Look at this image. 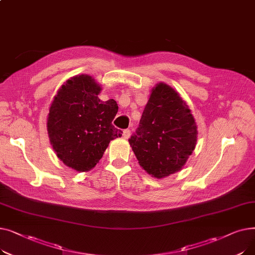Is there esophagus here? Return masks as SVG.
Returning a JSON list of instances; mask_svg holds the SVG:
<instances>
[{"label":"esophagus","instance_id":"obj_1","mask_svg":"<svg viewBox=\"0 0 255 255\" xmlns=\"http://www.w3.org/2000/svg\"><path fill=\"white\" fill-rule=\"evenodd\" d=\"M123 137L126 138V139L130 137V130H129V129H125V130L123 131Z\"/></svg>","mask_w":255,"mask_h":255}]
</instances>
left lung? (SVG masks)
<instances>
[{
  "label": "left lung",
  "instance_id": "1",
  "mask_svg": "<svg viewBox=\"0 0 255 255\" xmlns=\"http://www.w3.org/2000/svg\"><path fill=\"white\" fill-rule=\"evenodd\" d=\"M197 125L191 110L170 86L151 91L139 127L129 143L139 165L156 179L181 170L195 149Z\"/></svg>",
  "mask_w": 255,
  "mask_h": 255
}]
</instances>
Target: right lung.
<instances>
[{"instance_id":"add662e5","label":"right lung","mask_w":255,"mask_h":255,"mask_svg":"<svg viewBox=\"0 0 255 255\" xmlns=\"http://www.w3.org/2000/svg\"><path fill=\"white\" fill-rule=\"evenodd\" d=\"M101 90L91 75H75L61 86L49 106L50 144L61 161L76 171L95 167L111 140L122 136L112 124L118 104L100 100Z\"/></svg>"}]
</instances>
